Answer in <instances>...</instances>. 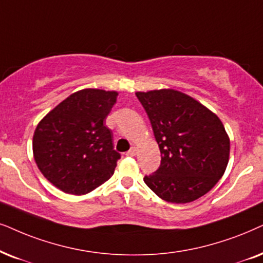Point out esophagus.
Masks as SVG:
<instances>
[{"instance_id": "esophagus-1", "label": "esophagus", "mask_w": 263, "mask_h": 263, "mask_svg": "<svg viewBox=\"0 0 263 263\" xmlns=\"http://www.w3.org/2000/svg\"><path fill=\"white\" fill-rule=\"evenodd\" d=\"M136 155V148L135 147H132L130 149H129V151L127 152V156H129V157H133V156H135Z\"/></svg>"}]
</instances>
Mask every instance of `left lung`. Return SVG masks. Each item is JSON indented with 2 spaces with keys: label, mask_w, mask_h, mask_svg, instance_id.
<instances>
[{
  "label": "left lung",
  "mask_w": 263,
  "mask_h": 263,
  "mask_svg": "<svg viewBox=\"0 0 263 263\" xmlns=\"http://www.w3.org/2000/svg\"><path fill=\"white\" fill-rule=\"evenodd\" d=\"M151 122L161 165L144 181L159 198L183 204L200 198L222 177L230 138L199 101L174 89L135 93Z\"/></svg>",
  "instance_id": "8db88e82"
}]
</instances>
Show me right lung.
I'll return each mask as SVG.
<instances>
[{
	"label": "right lung",
	"mask_w": 263,
	"mask_h": 263,
	"mask_svg": "<svg viewBox=\"0 0 263 263\" xmlns=\"http://www.w3.org/2000/svg\"><path fill=\"white\" fill-rule=\"evenodd\" d=\"M117 91L82 89L61 101L37 124L32 140L40 172L69 194L89 193L114 175L121 155L105 119Z\"/></svg>",
	"instance_id": "obj_1"
}]
</instances>
